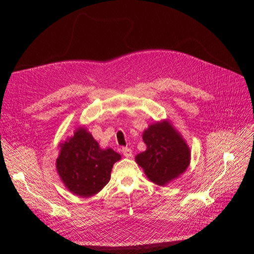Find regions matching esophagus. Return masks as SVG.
Wrapping results in <instances>:
<instances>
[{
  "mask_svg": "<svg viewBox=\"0 0 254 254\" xmlns=\"http://www.w3.org/2000/svg\"><path fill=\"white\" fill-rule=\"evenodd\" d=\"M122 152H123V155H124V157H126V158H130L132 156V150L130 148H127V147L123 148Z\"/></svg>",
  "mask_w": 254,
  "mask_h": 254,
  "instance_id": "1",
  "label": "esophagus"
}]
</instances>
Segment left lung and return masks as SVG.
Listing matches in <instances>:
<instances>
[{
  "label": "left lung",
  "instance_id": "obj_1",
  "mask_svg": "<svg viewBox=\"0 0 254 254\" xmlns=\"http://www.w3.org/2000/svg\"><path fill=\"white\" fill-rule=\"evenodd\" d=\"M146 150L135 156L147 178L165 186L187 171L190 150L186 140L168 120L156 122L143 132Z\"/></svg>",
  "mask_w": 254,
  "mask_h": 254
}]
</instances>
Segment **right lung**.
Instances as JSON below:
<instances>
[{
    "mask_svg": "<svg viewBox=\"0 0 254 254\" xmlns=\"http://www.w3.org/2000/svg\"><path fill=\"white\" fill-rule=\"evenodd\" d=\"M56 170L60 180L72 194L91 197L101 191L111 177L113 164L121 155L112 148L103 149L87 128L78 127L74 135L59 144Z\"/></svg>",
    "mask_w": 254,
    "mask_h": 254,
    "instance_id": "1",
    "label": "right lung"
}]
</instances>
